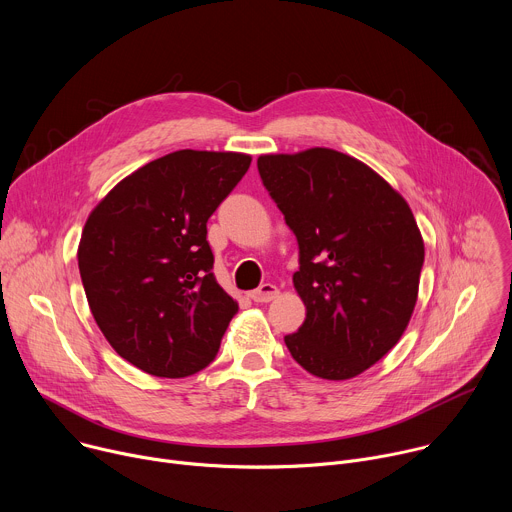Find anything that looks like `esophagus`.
I'll use <instances>...</instances> for the list:
<instances>
[{"instance_id":"obj_1","label":"esophagus","mask_w":512,"mask_h":512,"mask_svg":"<svg viewBox=\"0 0 512 512\" xmlns=\"http://www.w3.org/2000/svg\"><path fill=\"white\" fill-rule=\"evenodd\" d=\"M277 296H279V289H277L273 283H263L261 287L253 289L251 294H249V298H251L253 302H257V304L271 302V300H275Z\"/></svg>"}]
</instances>
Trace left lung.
I'll return each mask as SVG.
<instances>
[{"label": "left lung", "mask_w": 512, "mask_h": 512, "mask_svg": "<svg viewBox=\"0 0 512 512\" xmlns=\"http://www.w3.org/2000/svg\"><path fill=\"white\" fill-rule=\"evenodd\" d=\"M257 168L300 247L294 287L306 320L285 346L320 379H352L411 320L425 255L413 212L375 170L336 150L267 154Z\"/></svg>", "instance_id": "8db88e82"}]
</instances>
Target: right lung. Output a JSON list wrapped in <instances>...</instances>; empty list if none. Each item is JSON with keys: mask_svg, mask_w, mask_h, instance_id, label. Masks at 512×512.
<instances>
[{"mask_svg": "<svg viewBox=\"0 0 512 512\" xmlns=\"http://www.w3.org/2000/svg\"><path fill=\"white\" fill-rule=\"evenodd\" d=\"M251 166L180 150L123 178L89 214L79 271L97 326L143 373L190 377L214 360L237 302L216 283L206 223Z\"/></svg>", "mask_w": 512, "mask_h": 512, "instance_id": "obj_1", "label": "right lung"}]
</instances>
